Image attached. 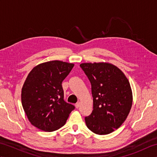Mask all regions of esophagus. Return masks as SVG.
<instances>
[{"label": "esophagus", "mask_w": 157, "mask_h": 157, "mask_svg": "<svg viewBox=\"0 0 157 157\" xmlns=\"http://www.w3.org/2000/svg\"><path fill=\"white\" fill-rule=\"evenodd\" d=\"M75 107H76L77 109L79 108V106H80V102H77L76 104L75 105Z\"/></svg>", "instance_id": "obj_1"}]
</instances>
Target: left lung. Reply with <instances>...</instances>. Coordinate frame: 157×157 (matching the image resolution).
Returning a JSON list of instances; mask_svg holds the SVG:
<instances>
[{
  "label": "left lung",
  "instance_id": "8db88e82",
  "mask_svg": "<svg viewBox=\"0 0 157 157\" xmlns=\"http://www.w3.org/2000/svg\"><path fill=\"white\" fill-rule=\"evenodd\" d=\"M82 69L92 85L93 110L86 117L88 128L98 135L111 134L125 121L132 108L133 96L125 75L107 62L84 63Z\"/></svg>",
  "mask_w": 157,
  "mask_h": 157
}]
</instances>
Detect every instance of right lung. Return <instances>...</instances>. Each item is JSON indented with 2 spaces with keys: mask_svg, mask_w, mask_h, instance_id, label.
<instances>
[{
  "mask_svg": "<svg viewBox=\"0 0 157 157\" xmlns=\"http://www.w3.org/2000/svg\"><path fill=\"white\" fill-rule=\"evenodd\" d=\"M73 63L51 61L36 65L29 73L21 89V103L31 124L44 132L65 125L75 109L63 99L62 82Z\"/></svg>",
  "mask_w": 157,
  "mask_h": 157,
  "instance_id": "obj_1",
  "label": "right lung"
}]
</instances>
